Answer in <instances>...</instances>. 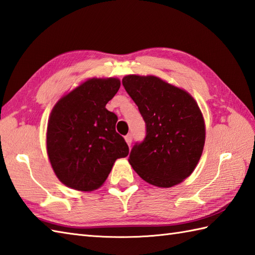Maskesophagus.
<instances>
[{"instance_id":"obj_1","label":"esophagus","mask_w":255,"mask_h":255,"mask_svg":"<svg viewBox=\"0 0 255 255\" xmlns=\"http://www.w3.org/2000/svg\"><path fill=\"white\" fill-rule=\"evenodd\" d=\"M125 140H126V142H127V144L129 145V147H130L131 142H132V134L131 133H128L127 136L125 137Z\"/></svg>"}]
</instances>
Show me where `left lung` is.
Listing matches in <instances>:
<instances>
[{
	"label": "left lung",
	"mask_w": 255,
	"mask_h": 255,
	"mask_svg": "<svg viewBox=\"0 0 255 255\" xmlns=\"http://www.w3.org/2000/svg\"><path fill=\"white\" fill-rule=\"evenodd\" d=\"M123 85L147 128L143 141L132 147L129 163L154 186L183 182L196 167L205 144V123L196 101L154 75H126Z\"/></svg>",
	"instance_id": "8db88e82"
}]
</instances>
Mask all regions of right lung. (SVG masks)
Segmentation results:
<instances>
[{"label":"right lung","instance_id":"right-lung-1","mask_svg":"<svg viewBox=\"0 0 255 255\" xmlns=\"http://www.w3.org/2000/svg\"><path fill=\"white\" fill-rule=\"evenodd\" d=\"M119 88L116 78L89 79L52 108L47 153L66 186L94 191L106 181L115 161L128 155V145L115 129L118 118L106 110Z\"/></svg>","mask_w":255,"mask_h":255}]
</instances>
